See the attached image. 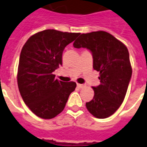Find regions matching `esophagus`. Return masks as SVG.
I'll use <instances>...</instances> for the list:
<instances>
[{"label":"esophagus","mask_w":147,"mask_h":147,"mask_svg":"<svg viewBox=\"0 0 147 147\" xmlns=\"http://www.w3.org/2000/svg\"><path fill=\"white\" fill-rule=\"evenodd\" d=\"M77 87L79 88H83L85 87V84H77Z\"/></svg>","instance_id":"34e87169"}]
</instances>
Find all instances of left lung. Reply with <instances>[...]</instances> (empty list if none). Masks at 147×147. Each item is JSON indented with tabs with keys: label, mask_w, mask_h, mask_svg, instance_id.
I'll return each instance as SVG.
<instances>
[{
	"label": "left lung",
	"mask_w": 147,
	"mask_h": 147,
	"mask_svg": "<svg viewBox=\"0 0 147 147\" xmlns=\"http://www.w3.org/2000/svg\"><path fill=\"white\" fill-rule=\"evenodd\" d=\"M74 47L87 48L92 52L93 68L100 71V85L92 87L93 99L86 103L87 109L97 118H106L123 102L132 76L127 47L105 31L82 34Z\"/></svg>",
	"instance_id": "left-lung-1"
}]
</instances>
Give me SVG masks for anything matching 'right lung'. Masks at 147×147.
<instances>
[{
  "instance_id": "right-lung-1",
  "label": "right lung",
  "mask_w": 147,
  "mask_h": 147,
  "mask_svg": "<svg viewBox=\"0 0 147 147\" xmlns=\"http://www.w3.org/2000/svg\"><path fill=\"white\" fill-rule=\"evenodd\" d=\"M79 33L45 30L32 35L22 49L18 85L25 104L36 116L51 119L63 110L73 81H60L54 71L62 65L63 51Z\"/></svg>"
}]
</instances>
